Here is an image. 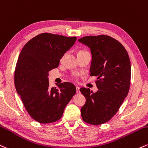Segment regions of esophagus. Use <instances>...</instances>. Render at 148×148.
Listing matches in <instances>:
<instances>
[{"label":"esophagus","mask_w":148,"mask_h":148,"mask_svg":"<svg viewBox=\"0 0 148 148\" xmlns=\"http://www.w3.org/2000/svg\"><path fill=\"white\" fill-rule=\"evenodd\" d=\"M76 93L79 94L80 93V88H79V87H76Z\"/></svg>","instance_id":"34e87169"}]
</instances>
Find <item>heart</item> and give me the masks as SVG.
<instances>
[{
	"label": "heart",
	"instance_id": "b5f03b06",
	"mask_svg": "<svg viewBox=\"0 0 148 148\" xmlns=\"http://www.w3.org/2000/svg\"><path fill=\"white\" fill-rule=\"evenodd\" d=\"M84 53H88V51H85V50H81L79 51V54H84ZM79 74H77V73H75V74H73L72 75V79H74V80H77L79 79Z\"/></svg>",
	"mask_w": 148,
	"mask_h": 148
}]
</instances>
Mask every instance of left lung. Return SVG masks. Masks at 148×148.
I'll return each instance as SVG.
<instances>
[{
  "mask_svg": "<svg viewBox=\"0 0 148 148\" xmlns=\"http://www.w3.org/2000/svg\"><path fill=\"white\" fill-rule=\"evenodd\" d=\"M78 40L90 48V76H97L95 83L99 89L95 93L89 88L80 89L86 99L81 116L87 123L101 125L112 118L127 96L130 60L123 45L109 36H89Z\"/></svg>",
  "mask_w": 148,
  "mask_h": 148,
  "instance_id": "1",
  "label": "left lung"
}]
</instances>
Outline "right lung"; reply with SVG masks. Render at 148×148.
I'll list each match as a JSON object with an SVG mask.
<instances>
[{
  "label": "right lung",
  "instance_id": "right-lung-1",
  "mask_svg": "<svg viewBox=\"0 0 148 148\" xmlns=\"http://www.w3.org/2000/svg\"><path fill=\"white\" fill-rule=\"evenodd\" d=\"M76 37L42 33L25 45L18 58L14 84L27 112L36 121L49 123L59 120L65 106L76 94L69 82L49 88L48 76L60 59L72 47Z\"/></svg>",
  "mask_w": 148,
  "mask_h": 148
}]
</instances>
